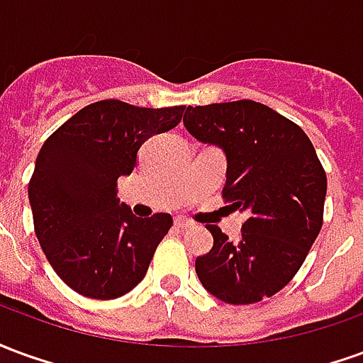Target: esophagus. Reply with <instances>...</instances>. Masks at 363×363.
Returning a JSON list of instances; mask_svg holds the SVG:
<instances>
[{
  "label": "esophagus",
  "instance_id": "34e87169",
  "mask_svg": "<svg viewBox=\"0 0 363 363\" xmlns=\"http://www.w3.org/2000/svg\"><path fill=\"white\" fill-rule=\"evenodd\" d=\"M192 225H194V223L190 220H186V218H174V228L177 229H182V231H184V229H190Z\"/></svg>",
  "mask_w": 363,
  "mask_h": 363
}]
</instances>
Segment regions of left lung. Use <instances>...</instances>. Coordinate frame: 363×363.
Returning <instances> with one entry per match:
<instances>
[{
  "mask_svg": "<svg viewBox=\"0 0 363 363\" xmlns=\"http://www.w3.org/2000/svg\"><path fill=\"white\" fill-rule=\"evenodd\" d=\"M184 126L225 151L223 200L249 213L229 241L208 225L213 247L196 259L202 286L221 301L257 303L297 274L323 228L327 174L311 140L291 120L255 101L189 106Z\"/></svg>",
  "mask_w": 363,
  "mask_h": 363,
  "instance_id": "8db88e82",
  "label": "left lung"
}]
</instances>
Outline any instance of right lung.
I'll return each instance as SVG.
<instances>
[{
  "label": "right lung",
  "mask_w": 363,
  "mask_h": 363,
  "mask_svg": "<svg viewBox=\"0 0 363 363\" xmlns=\"http://www.w3.org/2000/svg\"><path fill=\"white\" fill-rule=\"evenodd\" d=\"M182 112L106 99L75 112L44 142L28 182L35 233L77 294L116 299L143 280L173 218H135L116 186L134 171L142 143L177 126Z\"/></svg>",
  "instance_id": "obj_1"
}]
</instances>
